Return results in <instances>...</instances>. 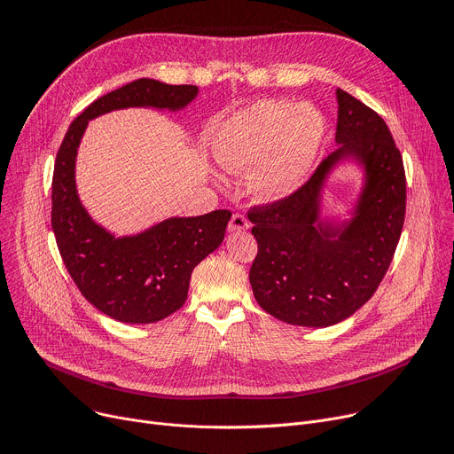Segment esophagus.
<instances>
[{"label": "esophagus", "instance_id": "esophagus-1", "mask_svg": "<svg viewBox=\"0 0 454 454\" xmlns=\"http://www.w3.org/2000/svg\"><path fill=\"white\" fill-rule=\"evenodd\" d=\"M249 228V221L240 215V214H235L231 219H230V224H228V230L230 231H244Z\"/></svg>", "mask_w": 454, "mask_h": 454}]
</instances>
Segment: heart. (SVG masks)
I'll return each instance as SVG.
<instances>
[{"mask_svg": "<svg viewBox=\"0 0 454 454\" xmlns=\"http://www.w3.org/2000/svg\"><path fill=\"white\" fill-rule=\"evenodd\" d=\"M323 113L310 104L266 98L231 114L217 135V161L228 172L251 170L264 200H282L307 177L325 138Z\"/></svg>", "mask_w": 454, "mask_h": 454, "instance_id": "obj_1", "label": "heart"}]
</instances>
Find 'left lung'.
<instances>
[{
  "label": "left lung",
  "mask_w": 454,
  "mask_h": 454,
  "mask_svg": "<svg viewBox=\"0 0 454 454\" xmlns=\"http://www.w3.org/2000/svg\"><path fill=\"white\" fill-rule=\"evenodd\" d=\"M338 97L336 144L291 196L254 207L258 253L249 284L268 314L289 325L331 327L363 307L392 264L406 214L401 151L384 120L343 90ZM354 159L365 183L353 217L341 225L318 217L330 170Z\"/></svg>",
  "instance_id": "1"
}]
</instances>
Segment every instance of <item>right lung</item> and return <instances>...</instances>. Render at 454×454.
I'll list each match as a JSON object with an SVG mask.
<instances>
[{
  "instance_id": "add662e5",
  "label": "right lung",
  "mask_w": 454,
  "mask_h": 454,
  "mask_svg": "<svg viewBox=\"0 0 454 454\" xmlns=\"http://www.w3.org/2000/svg\"><path fill=\"white\" fill-rule=\"evenodd\" d=\"M198 91V86H170L154 79L129 82L90 104L59 147L51 179L57 247L82 296L113 319L142 325L181 309L193 268L221 246L231 212L170 217L142 233L114 237L90 217L79 200L77 149L88 121L100 114L125 107L177 111Z\"/></svg>"
}]
</instances>
